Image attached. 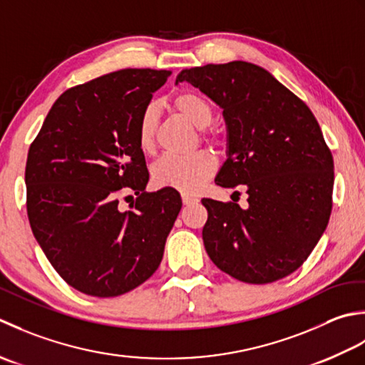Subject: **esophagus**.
<instances>
[{
    "label": "esophagus",
    "instance_id": "obj_1",
    "mask_svg": "<svg viewBox=\"0 0 365 365\" xmlns=\"http://www.w3.org/2000/svg\"><path fill=\"white\" fill-rule=\"evenodd\" d=\"M197 202H198V198L192 197V195H187V193H182V203L184 205H193V203H197Z\"/></svg>",
    "mask_w": 365,
    "mask_h": 365
}]
</instances>
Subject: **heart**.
Listing matches in <instances>:
<instances>
[{
  "mask_svg": "<svg viewBox=\"0 0 365 365\" xmlns=\"http://www.w3.org/2000/svg\"><path fill=\"white\" fill-rule=\"evenodd\" d=\"M175 108L189 120L197 129H205L211 124L214 110L205 96L195 91H182L173 99ZM158 113L154 107H146L138 120V145L143 151H151L154 146ZM205 140L215 141V135L206 132ZM215 159L207 151L190 154H165L154 163L153 180L159 187H172L181 192H195L214 173Z\"/></svg>",
  "mask_w": 365,
  "mask_h": 365,
  "instance_id": "heart-1",
  "label": "heart"
}]
</instances>
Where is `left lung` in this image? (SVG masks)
<instances>
[{"mask_svg": "<svg viewBox=\"0 0 365 365\" xmlns=\"http://www.w3.org/2000/svg\"><path fill=\"white\" fill-rule=\"evenodd\" d=\"M187 81L224 110L222 187L244 184L249 206L203 198V242L220 271L245 284L294 272L328 227L334 160L314 113L266 69L245 61L184 69Z\"/></svg>", "mask_w": 365, "mask_h": 365, "instance_id": "1", "label": "left lung"}]
</instances>
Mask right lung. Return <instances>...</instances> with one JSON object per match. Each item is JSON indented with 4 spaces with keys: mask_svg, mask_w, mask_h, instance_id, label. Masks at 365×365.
<instances>
[{
    "mask_svg": "<svg viewBox=\"0 0 365 365\" xmlns=\"http://www.w3.org/2000/svg\"><path fill=\"white\" fill-rule=\"evenodd\" d=\"M170 73L123 69L68 89L29 146V225L59 276L85 294L128 293L162 262L182 203L172 187L145 192L138 120ZM123 188L138 195L130 212L117 206Z\"/></svg>",
    "mask_w": 365,
    "mask_h": 365,
    "instance_id": "add662e5",
    "label": "right lung"
}]
</instances>
